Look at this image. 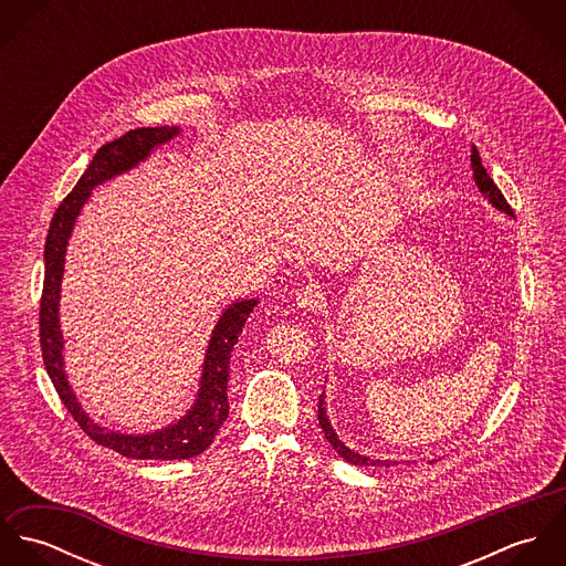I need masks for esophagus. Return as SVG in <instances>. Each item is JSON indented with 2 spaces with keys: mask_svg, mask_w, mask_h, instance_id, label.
I'll list each match as a JSON object with an SVG mask.
<instances>
[{
  "mask_svg": "<svg viewBox=\"0 0 566 566\" xmlns=\"http://www.w3.org/2000/svg\"><path fill=\"white\" fill-rule=\"evenodd\" d=\"M324 305L323 292L318 285H305L296 292V307L303 312H321Z\"/></svg>",
  "mask_w": 566,
  "mask_h": 566,
  "instance_id": "34e87169",
  "label": "esophagus"
}]
</instances>
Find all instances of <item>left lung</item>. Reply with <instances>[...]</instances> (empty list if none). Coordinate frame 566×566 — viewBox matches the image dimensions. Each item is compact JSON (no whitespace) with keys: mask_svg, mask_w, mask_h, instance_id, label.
<instances>
[{"mask_svg":"<svg viewBox=\"0 0 566 566\" xmlns=\"http://www.w3.org/2000/svg\"><path fill=\"white\" fill-rule=\"evenodd\" d=\"M471 167H473V178H475V185L478 189L484 193L485 200L501 213H505L507 218H514V211L510 209L507 200L503 198V193L499 191V187L492 182V178L488 176L482 159H480V153L478 148L473 146L471 148ZM318 420H321V427H323L324 438L328 440V444L337 451L339 458H344L348 464H355V467H390L392 462L390 460H370L366 455H359L355 453L353 449H348L335 433V429L331 427V420H328V413H326V407H324V392L321 395V403H318Z\"/></svg>","mask_w":566,"mask_h":566,"instance_id":"left-lung-1","label":"left lung"}]
</instances>
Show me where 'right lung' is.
I'll return each mask as SVG.
<instances>
[{"instance_id":"right-lung-1","label":"right lung","mask_w":566,"mask_h":566,"mask_svg":"<svg viewBox=\"0 0 566 566\" xmlns=\"http://www.w3.org/2000/svg\"><path fill=\"white\" fill-rule=\"evenodd\" d=\"M180 135L178 126H161V128H135L128 130L124 137L102 146L93 161L88 163L81 180L72 189V193L59 205L48 240H45V279H43V296H41V350L45 370L67 407L74 420L81 424L82 431L95 440L97 444L113 449L115 453L133 460H189L200 455L205 449L211 447L218 429L229 416V377H231V353L238 344L243 324L252 314L256 298H243L229 305L218 324L213 326L205 361L200 375V388L193 405L174 420L171 424L150 431V433H122L97 424L78 403L74 395L67 373H65V339L61 331L59 305H61V283L65 272V254L67 243L72 238L74 224L81 216L82 207L91 198V191L137 167L146 161L153 150L163 144L171 142Z\"/></svg>"}]
</instances>
